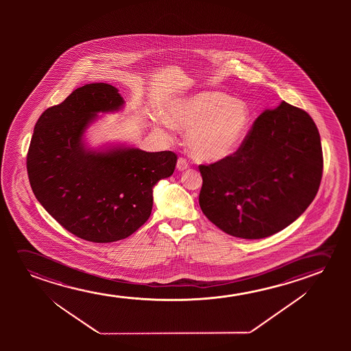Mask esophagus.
Returning a JSON list of instances; mask_svg holds the SVG:
<instances>
[{"label": "esophagus", "instance_id": "1", "mask_svg": "<svg viewBox=\"0 0 351 351\" xmlns=\"http://www.w3.org/2000/svg\"><path fill=\"white\" fill-rule=\"evenodd\" d=\"M176 168H178V171H183V170H186V169L189 168V164H188L187 159L183 158V157H180V158L178 159Z\"/></svg>", "mask_w": 351, "mask_h": 351}]
</instances>
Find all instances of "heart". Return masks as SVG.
<instances>
[{"mask_svg": "<svg viewBox=\"0 0 351 351\" xmlns=\"http://www.w3.org/2000/svg\"><path fill=\"white\" fill-rule=\"evenodd\" d=\"M252 122L247 103L226 92H197L178 97L163 106V115L154 121L157 130H188V146L204 160H221L235 154L243 144Z\"/></svg>", "mask_w": 351, "mask_h": 351, "instance_id": "1", "label": "heart"}]
</instances>
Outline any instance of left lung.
I'll return each instance as SVG.
<instances>
[{"mask_svg":"<svg viewBox=\"0 0 351 351\" xmlns=\"http://www.w3.org/2000/svg\"><path fill=\"white\" fill-rule=\"evenodd\" d=\"M322 165V141L312 117L282 101L260 114L235 154L199 167V205L229 235L269 237L311 205Z\"/></svg>","mask_w":351,"mask_h":351,"instance_id":"left-lung-1","label":"left lung"}]
</instances>
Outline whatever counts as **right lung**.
Listing matches in <instances>:
<instances>
[{
  "instance_id": "add662e5",
  "label": "right lung",
  "mask_w": 351,
  "mask_h": 351,
  "mask_svg": "<svg viewBox=\"0 0 351 351\" xmlns=\"http://www.w3.org/2000/svg\"><path fill=\"white\" fill-rule=\"evenodd\" d=\"M123 104L109 84L79 87L40 115L27 154L29 184L40 205L73 235L96 243L138 230L152 211L154 186L173 175L178 162L171 151L87 147L84 135L97 114Z\"/></svg>"
}]
</instances>
